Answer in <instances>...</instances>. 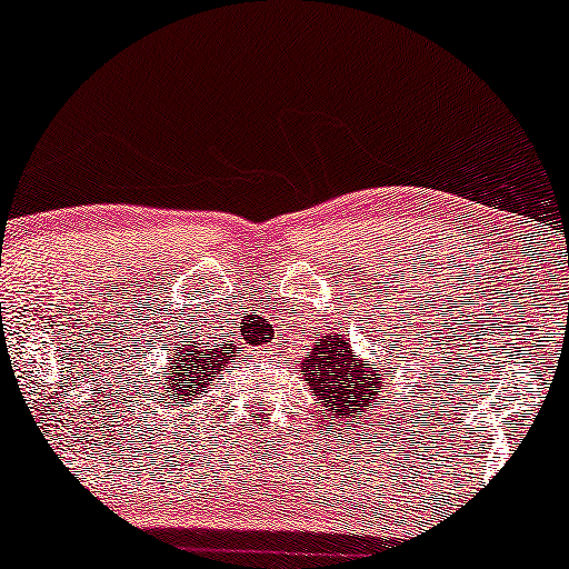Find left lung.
I'll use <instances>...</instances> for the list:
<instances>
[{"mask_svg":"<svg viewBox=\"0 0 569 569\" xmlns=\"http://www.w3.org/2000/svg\"><path fill=\"white\" fill-rule=\"evenodd\" d=\"M302 376L315 397L323 402L331 421H355L379 406V389L385 387L381 371H373L366 360L350 350V339L318 337L310 358L302 362Z\"/></svg>","mask_w":569,"mask_h":569,"instance_id":"left-lung-1","label":"left lung"}]
</instances>
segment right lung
I'll use <instances>...</instances> for the list:
<instances>
[{
  "instance_id": "obj_1",
  "label": "right lung",
  "mask_w": 569,
  "mask_h": 569,
  "mask_svg": "<svg viewBox=\"0 0 569 569\" xmlns=\"http://www.w3.org/2000/svg\"><path fill=\"white\" fill-rule=\"evenodd\" d=\"M241 355L232 345H222L217 350H198V347L190 341V345H180L172 355V362H169V381L163 387V392H172L174 400L188 402L201 392L203 387H209L214 381V373L228 368V362H236Z\"/></svg>"
}]
</instances>
